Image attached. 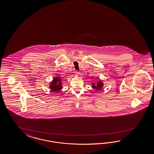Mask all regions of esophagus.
<instances>
[{
  "instance_id": "1",
  "label": "esophagus",
  "mask_w": 154,
  "mask_h": 154,
  "mask_svg": "<svg viewBox=\"0 0 154 154\" xmlns=\"http://www.w3.org/2000/svg\"><path fill=\"white\" fill-rule=\"evenodd\" d=\"M79 73H80V72H79V71H78V70H76V71L75 72V75H79Z\"/></svg>"
}]
</instances>
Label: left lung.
Wrapping results in <instances>:
<instances>
[{
  "label": "left lung",
  "mask_w": 154,
  "mask_h": 154,
  "mask_svg": "<svg viewBox=\"0 0 154 154\" xmlns=\"http://www.w3.org/2000/svg\"><path fill=\"white\" fill-rule=\"evenodd\" d=\"M92 86H93L94 89H97V90H100V89H102L103 86L102 82L100 81H99V82H98L97 85L93 84Z\"/></svg>",
  "instance_id": "left-lung-1"
}]
</instances>
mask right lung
Masks as SVG:
<instances>
[{"label": "right lung", "instance_id": "right-lung-1", "mask_svg": "<svg viewBox=\"0 0 154 154\" xmlns=\"http://www.w3.org/2000/svg\"><path fill=\"white\" fill-rule=\"evenodd\" d=\"M50 88L52 91H59L62 89L60 78L55 77L52 81Z\"/></svg>", "mask_w": 154, "mask_h": 154}]
</instances>
